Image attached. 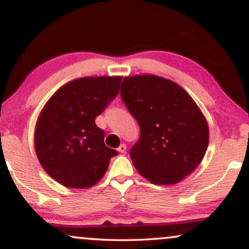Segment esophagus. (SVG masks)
<instances>
[{
  "instance_id": "obj_1",
  "label": "esophagus",
  "mask_w": 249,
  "mask_h": 249,
  "mask_svg": "<svg viewBox=\"0 0 249 249\" xmlns=\"http://www.w3.org/2000/svg\"><path fill=\"white\" fill-rule=\"evenodd\" d=\"M118 151H119V152H121V153H125V152H126V145H125V144H121V145H119Z\"/></svg>"
}]
</instances>
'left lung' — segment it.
I'll list each match as a JSON object with an SVG mask.
<instances>
[{
	"instance_id": "8db88e82",
	"label": "left lung",
	"mask_w": 249,
	"mask_h": 249,
	"mask_svg": "<svg viewBox=\"0 0 249 249\" xmlns=\"http://www.w3.org/2000/svg\"><path fill=\"white\" fill-rule=\"evenodd\" d=\"M122 101L141 128L131 147L134 167L156 185H172L192 173L208 146V125L186 91L154 75L125 77Z\"/></svg>"
}]
</instances>
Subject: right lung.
<instances>
[{"mask_svg":"<svg viewBox=\"0 0 249 249\" xmlns=\"http://www.w3.org/2000/svg\"><path fill=\"white\" fill-rule=\"evenodd\" d=\"M122 77H83L63 85L48 101L35 130L39 162L51 178L89 188L103 178L116 150L104 144L95 119L119 92Z\"/></svg>","mask_w":249,"mask_h":249,"instance_id":"1","label":"right lung"}]
</instances>
